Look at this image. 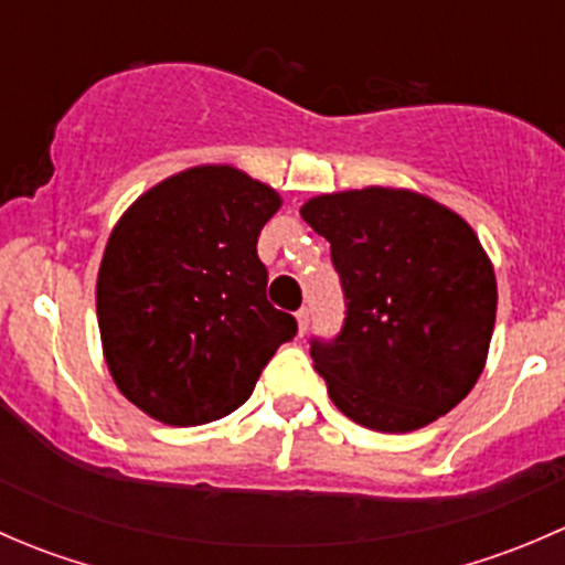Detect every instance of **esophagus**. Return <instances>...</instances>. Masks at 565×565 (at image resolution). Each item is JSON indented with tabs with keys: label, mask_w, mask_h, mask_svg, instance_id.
<instances>
[{
	"label": "esophagus",
	"mask_w": 565,
	"mask_h": 565,
	"mask_svg": "<svg viewBox=\"0 0 565 565\" xmlns=\"http://www.w3.org/2000/svg\"><path fill=\"white\" fill-rule=\"evenodd\" d=\"M295 317H298L300 333H306V328H309V322H311V309H306V306H303V309H300Z\"/></svg>",
	"instance_id": "34e87169"
}]
</instances>
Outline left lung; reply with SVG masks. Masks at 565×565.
<instances>
[{"mask_svg": "<svg viewBox=\"0 0 565 565\" xmlns=\"http://www.w3.org/2000/svg\"><path fill=\"white\" fill-rule=\"evenodd\" d=\"M330 243L344 324L311 339L335 407L374 431H413L454 409L487 363L498 284L476 232L413 191L324 193L300 210Z\"/></svg>", "mask_w": 565, "mask_h": 565, "instance_id": "left-lung-1", "label": "left lung"}]
</instances>
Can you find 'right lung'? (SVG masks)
I'll return each mask as SVG.
<instances>
[{"mask_svg": "<svg viewBox=\"0 0 565 565\" xmlns=\"http://www.w3.org/2000/svg\"><path fill=\"white\" fill-rule=\"evenodd\" d=\"M281 199L232 167L139 196L98 273V324L119 393L169 426L235 413L298 322L267 300L259 232Z\"/></svg>", "mask_w": 565, "mask_h": 565, "instance_id": "add662e5", "label": "right lung"}]
</instances>
